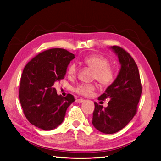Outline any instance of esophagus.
I'll use <instances>...</instances> for the list:
<instances>
[{"label": "esophagus", "mask_w": 161, "mask_h": 161, "mask_svg": "<svg viewBox=\"0 0 161 161\" xmlns=\"http://www.w3.org/2000/svg\"><path fill=\"white\" fill-rule=\"evenodd\" d=\"M85 101V100L82 99V98H79V99H76V103H83Z\"/></svg>", "instance_id": "obj_1"}]
</instances>
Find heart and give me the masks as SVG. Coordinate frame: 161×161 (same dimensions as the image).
I'll list each match as a JSON object with an SVG mask.
<instances>
[{
	"mask_svg": "<svg viewBox=\"0 0 161 161\" xmlns=\"http://www.w3.org/2000/svg\"><path fill=\"white\" fill-rule=\"evenodd\" d=\"M83 63L94 71L93 78L97 80L103 86H108L114 80L115 73L112 67L109 66V61L105 57L93 54L88 56L83 59ZM78 73V67L76 63H71L67 69L69 77L74 78ZM94 84L82 83L75 87L74 91L77 94L83 96H90L95 90Z\"/></svg>",
	"mask_w": 161,
	"mask_h": 161,
	"instance_id": "obj_1",
	"label": "heart"
}]
</instances>
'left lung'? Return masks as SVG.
<instances>
[{
    "instance_id": "1",
    "label": "left lung",
    "mask_w": 161,
    "mask_h": 161,
    "mask_svg": "<svg viewBox=\"0 0 161 161\" xmlns=\"http://www.w3.org/2000/svg\"><path fill=\"white\" fill-rule=\"evenodd\" d=\"M109 48L119 58L120 68L116 79L98 98H109L108 107L94 103L92 118L96 129L108 134L118 132L130 122L136 113L142 93L140 75L133 58L119 46Z\"/></svg>"
}]
</instances>
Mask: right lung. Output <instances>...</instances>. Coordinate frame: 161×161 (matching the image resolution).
<instances>
[{"label":"right lung","instance_id":"add662e5","mask_svg":"<svg viewBox=\"0 0 161 161\" xmlns=\"http://www.w3.org/2000/svg\"><path fill=\"white\" fill-rule=\"evenodd\" d=\"M74 54L64 49H50L36 56L25 67L19 98L25 116L33 125L52 130L62 123L67 109L74 101L68 94H57L52 86L63 79Z\"/></svg>","mask_w":161,"mask_h":161}]
</instances>
